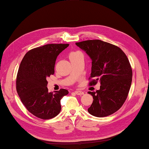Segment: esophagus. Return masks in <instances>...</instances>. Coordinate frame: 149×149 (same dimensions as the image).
<instances>
[{
    "mask_svg": "<svg viewBox=\"0 0 149 149\" xmlns=\"http://www.w3.org/2000/svg\"><path fill=\"white\" fill-rule=\"evenodd\" d=\"M75 94H77V95H83L84 94V92H83V91H79V90H77V91H75Z\"/></svg>",
    "mask_w": 149,
    "mask_h": 149,
    "instance_id": "esophagus-1",
    "label": "esophagus"
}]
</instances>
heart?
Wrapping results in <instances>:
<instances>
[{
    "instance_id": "heart-1",
    "label": "heart",
    "mask_w": 149,
    "mask_h": 149,
    "mask_svg": "<svg viewBox=\"0 0 149 149\" xmlns=\"http://www.w3.org/2000/svg\"><path fill=\"white\" fill-rule=\"evenodd\" d=\"M77 53H78L77 52H72V53L70 54V55H74V54H77Z\"/></svg>"
}]
</instances>
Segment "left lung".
<instances>
[{
    "instance_id": "left-lung-1",
    "label": "left lung",
    "mask_w": 149,
    "mask_h": 149,
    "mask_svg": "<svg viewBox=\"0 0 149 149\" xmlns=\"http://www.w3.org/2000/svg\"><path fill=\"white\" fill-rule=\"evenodd\" d=\"M92 60L90 86L99 81L100 89L88 92L93 103L88 112L95 117L112 114L120 109L129 94L132 70L127 55L121 48L101 40H88L75 43Z\"/></svg>"
}]
</instances>
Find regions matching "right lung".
<instances>
[{"mask_svg":"<svg viewBox=\"0 0 149 149\" xmlns=\"http://www.w3.org/2000/svg\"><path fill=\"white\" fill-rule=\"evenodd\" d=\"M68 44H49L28 51L20 64L17 92L29 112L42 119L59 114L61 100L68 94L66 89L49 92L46 78L54 74L55 61Z\"/></svg>","mask_w":149,"mask_h":149,"instance_id":"add662e5","label":"right lung"}]
</instances>
